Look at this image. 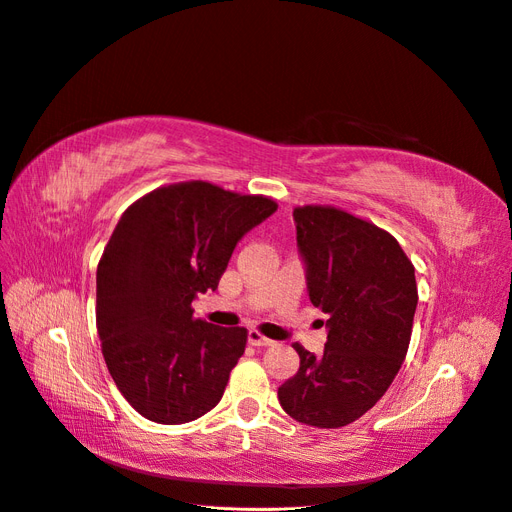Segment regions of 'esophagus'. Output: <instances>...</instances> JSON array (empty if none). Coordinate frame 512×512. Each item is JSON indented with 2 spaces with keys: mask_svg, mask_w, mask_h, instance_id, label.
<instances>
[{
  "mask_svg": "<svg viewBox=\"0 0 512 512\" xmlns=\"http://www.w3.org/2000/svg\"><path fill=\"white\" fill-rule=\"evenodd\" d=\"M249 342L253 346H274V340L266 338L261 332H257V329H251V332H249Z\"/></svg>",
  "mask_w": 512,
  "mask_h": 512,
  "instance_id": "34e87169",
  "label": "esophagus"
}]
</instances>
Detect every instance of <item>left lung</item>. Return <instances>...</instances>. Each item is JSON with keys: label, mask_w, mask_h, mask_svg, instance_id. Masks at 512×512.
Here are the masks:
<instances>
[{"label": "left lung", "mask_w": 512, "mask_h": 512, "mask_svg": "<svg viewBox=\"0 0 512 512\" xmlns=\"http://www.w3.org/2000/svg\"><path fill=\"white\" fill-rule=\"evenodd\" d=\"M310 302L327 319L321 357L295 342L300 370L278 387L295 421H357L383 398L406 357L417 308L415 266L389 232L336 206L293 208Z\"/></svg>", "instance_id": "1"}]
</instances>
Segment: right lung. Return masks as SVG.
Segmentation results:
<instances>
[{"label":"right lung","instance_id":"obj_1","mask_svg":"<svg viewBox=\"0 0 512 512\" xmlns=\"http://www.w3.org/2000/svg\"><path fill=\"white\" fill-rule=\"evenodd\" d=\"M276 208L187 180L123 212L97 263L95 323L112 381L144 419L189 423L223 398L249 332L195 319L191 302L219 287L238 240Z\"/></svg>","mask_w":512,"mask_h":512}]
</instances>
